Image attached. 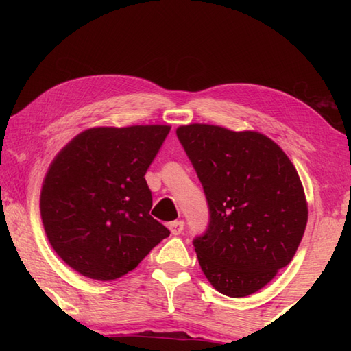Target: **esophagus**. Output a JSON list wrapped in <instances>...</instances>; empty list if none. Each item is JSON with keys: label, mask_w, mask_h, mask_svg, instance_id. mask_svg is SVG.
<instances>
[{"label": "esophagus", "mask_w": 351, "mask_h": 351, "mask_svg": "<svg viewBox=\"0 0 351 351\" xmlns=\"http://www.w3.org/2000/svg\"><path fill=\"white\" fill-rule=\"evenodd\" d=\"M169 229H170V232L173 234V235H180L182 230H184V221L182 220L171 221L170 225H169Z\"/></svg>", "instance_id": "1"}]
</instances>
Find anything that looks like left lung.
Masks as SVG:
<instances>
[{"instance_id": "left-lung-1", "label": "left lung", "mask_w": 351, "mask_h": 351, "mask_svg": "<svg viewBox=\"0 0 351 351\" xmlns=\"http://www.w3.org/2000/svg\"><path fill=\"white\" fill-rule=\"evenodd\" d=\"M176 136L210 206V225L193 244L219 293L247 297L294 258L308 223V202L294 164L258 131L190 123Z\"/></svg>"}]
</instances>
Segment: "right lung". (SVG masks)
<instances>
[{
  "label": "right lung",
  "instance_id": "1",
  "mask_svg": "<svg viewBox=\"0 0 351 351\" xmlns=\"http://www.w3.org/2000/svg\"><path fill=\"white\" fill-rule=\"evenodd\" d=\"M169 125L96 126L49 164L40 215L51 247L80 274L114 280L134 270L169 229L151 215L145 175Z\"/></svg>",
  "mask_w": 351,
  "mask_h": 351
}]
</instances>
